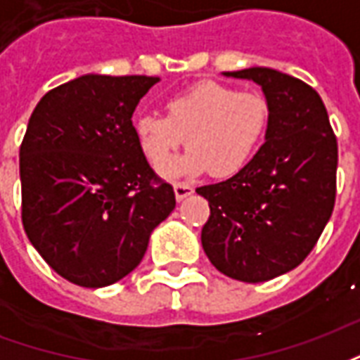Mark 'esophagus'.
I'll use <instances>...</instances> for the list:
<instances>
[{
  "label": "esophagus",
  "instance_id": "34e87169",
  "mask_svg": "<svg viewBox=\"0 0 360 360\" xmlns=\"http://www.w3.org/2000/svg\"><path fill=\"white\" fill-rule=\"evenodd\" d=\"M173 193H175V198L181 202L183 198H187V196L193 195L195 188L191 187V185H185V183H175V185H173Z\"/></svg>",
  "mask_w": 360,
  "mask_h": 360
}]
</instances>
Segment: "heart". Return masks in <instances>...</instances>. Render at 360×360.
I'll return each instance as SVG.
<instances>
[{"label":"heart","mask_w":360,"mask_h":360,"mask_svg":"<svg viewBox=\"0 0 360 360\" xmlns=\"http://www.w3.org/2000/svg\"><path fill=\"white\" fill-rule=\"evenodd\" d=\"M270 127V105L250 90H235L219 82H198L165 102V115L144 113L134 119L133 133L146 162L162 167L188 136V154L165 166L167 177H214L243 172Z\"/></svg>","instance_id":"1"}]
</instances>
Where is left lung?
I'll return each instance as SVG.
<instances>
[{"instance_id": "1", "label": "left lung", "mask_w": 360, "mask_h": 360, "mask_svg": "<svg viewBox=\"0 0 360 360\" xmlns=\"http://www.w3.org/2000/svg\"><path fill=\"white\" fill-rule=\"evenodd\" d=\"M224 75L262 86L270 127L243 172L196 188L210 204L200 239L221 274L260 283L297 268L324 231L335 204L338 141L307 82L268 67Z\"/></svg>"}]
</instances>
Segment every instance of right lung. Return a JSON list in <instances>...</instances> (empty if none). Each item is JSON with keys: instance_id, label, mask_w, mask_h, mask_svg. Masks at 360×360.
Returning a JSON list of instances; mask_svg holds the SVG:
<instances>
[{"instance_id": "obj_1", "label": "right lung", "mask_w": 360, "mask_h": 360, "mask_svg": "<svg viewBox=\"0 0 360 360\" xmlns=\"http://www.w3.org/2000/svg\"><path fill=\"white\" fill-rule=\"evenodd\" d=\"M158 77L82 75L50 90L19 152L22 226L40 257L81 287H105L141 264L150 233L175 208L133 133Z\"/></svg>"}]
</instances>
